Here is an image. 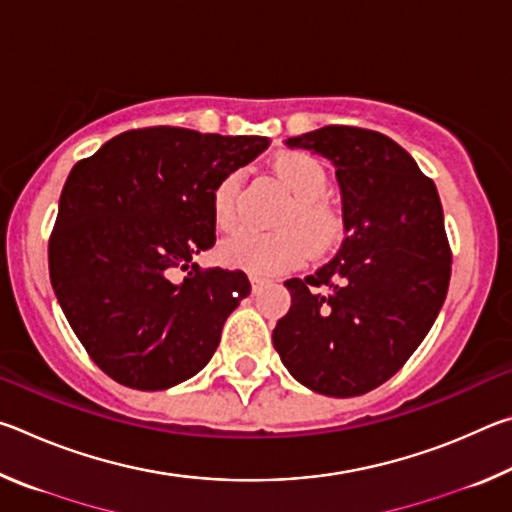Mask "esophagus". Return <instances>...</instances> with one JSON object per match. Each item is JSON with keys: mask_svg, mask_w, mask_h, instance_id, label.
I'll return each instance as SVG.
<instances>
[{"mask_svg": "<svg viewBox=\"0 0 512 512\" xmlns=\"http://www.w3.org/2000/svg\"><path fill=\"white\" fill-rule=\"evenodd\" d=\"M250 284H253V293H259L266 287V280L259 275H250Z\"/></svg>", "mask_w": 512, "mask_h": 512, "instance_id": "esophagus-1", "label": "esophagus"}]
</instances>
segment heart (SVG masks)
Here are the masks:
<instances>
[{
  "instance_id": "b5f03b06",
  "label": "heart",
  "mask_w": 512,
  "mask_h": 512,
  "mask_svg": "<svg viewBox=\"0 0 512 512\" xmlns=\"http://www.w3.org/2000/svg\"><path fill=\"white\" fill-rule=\"evenodd\" d=\"M277 178L291 189L293 203L282 212L277 225L282 230L257 232L241 230L225 239L219 255L228 266L244 268L253 275H275L298 266L311 255H323L339 244L345 219L325 194L329 171L316 155L307 151H284L273 162ZM241 173L230 171L212 187L210 212L221 232L239 223Z\"/></svg>"
}]
</instances>
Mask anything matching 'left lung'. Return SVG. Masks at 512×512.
Returning <instances> with one entry per match:
<instances>
[{
    "label": "left lung",
    "instance_id": "left-lung-1",
    "mask_svg": "<svg viewBox=\"0 0 512 512\" xmlns=\"http://www.w3.org/2000/svg\"><path fill=\"white\" fill-rule=\"evenodd\" d=\"M289 146L332 160L348 237L332 262L291 277V309L273 345L311 391L363 395L418 350L443 307L452 248L429 176L391 137L357 126H323Z\"/></svg>",
    "mask_w": 512,
    "mask_h": 512
}]
</instances>
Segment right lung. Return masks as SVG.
<instances>
[{"mask_svg":"<svg viewBox=\"0 0 512 512\" xmlns=\"http://www.w3.org/2000/svg\"><path fill=\"white\" fill-rule=\"evenodd\" d=\"M266 137L135 128L74 164L49 235V277L69 327L117 384L164 391L194 377L250 293L244 271L201 268L214 246L212 187ZM176 270H189L173 283Z\"/></svg>","mask_w":512,"mask_h":512,"instance_id":"1","label":"right lung"}]
</instances>
